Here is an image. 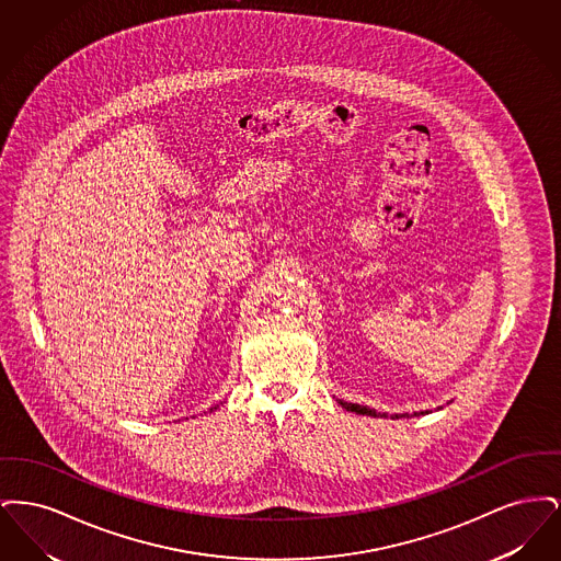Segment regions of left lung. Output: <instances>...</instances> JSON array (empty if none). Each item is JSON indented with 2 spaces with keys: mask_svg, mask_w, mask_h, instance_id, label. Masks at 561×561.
Here are the masks:
<instances>
[{
  "mask_svg": "<svg viewBox=\"0 0 561 561\" xmlns=\"http://www.w3.org/2000/svg\"><path fill=\"white\" fill-rule=\"evenodd\" d=\"M339 403L348 410V412H355V414H364V416H380V419H387L389 414L387 412H376V410H370V408H366V405H357V403H347V401L339 400ZM428 412V410H425ZM425 412H414V414H391V419H405V416H421V414H425Z\"/></svg>",
  "mask_w": 561,
  "mask_h": 561,
  "instance_id": "obj_1",
  "label": "left lung"
}]
</instances>
